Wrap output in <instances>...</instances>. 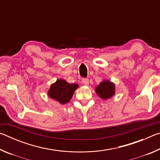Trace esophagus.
Listing matches in <instances>:
<instances>
[{
  "label": "esophagus",
  "mask_w": 160,
  "mask_h": 160,
  "mask_svg": "<svg viewBox=\"0 0 160 160\" xmlns=\"http://www.w3.org/2000/svg\"><path fill=\"white\" fill-rule=\"evenodd\" d=\"M82 82L85 85H89V79H88V78H83Z\"/></svg>",
  "instance_id": "esophagus-1"
}]
</instances>
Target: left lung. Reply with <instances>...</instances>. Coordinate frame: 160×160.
I'll list each match as a JSON object with an SVG mask.
<instances>
[{"mask_svg": "<svg viewBox=\"0 0 160 160\" xmlns=\"http://www.w3.org/2000/svg\"><path fill=\"white\" fill-rule=\"evenodd\" d=\"M115 84L110 80H104L95 88L97 95L102 99H108L115 94Z\"/></svg>", "mask_w": 160, "mask_h": 160, "instance_id": "left-lung-1", "label": "left lung"}]
</instances>
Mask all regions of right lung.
<instances>
[{
	"label": "right lung",
	"instance_id": "right-lung-1",
	"mask_svg": "<svg viewBox=\"0 0 160 160\" xmlns=\"http://www.w3.org/2000/svg\"><path fill=\"white\" fill-rule=\"evenodd\" d=\"M78 87L76 83L70 84L63 79H58L51 85L48 90V96L61 104H67L71 99Z\"/></svg>",
	"mask_w": 160,
	"mask_h": 160
}]
</instances>
